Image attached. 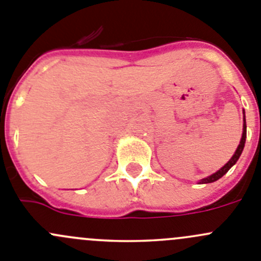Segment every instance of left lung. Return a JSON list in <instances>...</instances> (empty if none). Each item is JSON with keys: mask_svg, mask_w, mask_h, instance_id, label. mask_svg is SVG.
I'll return each mask as SVG.
<instances>
[{"mask_svg": "<svg viewBox=\"0 0 261 261\" xmlns=\"http://www.w3.org/2000/svg\"><path fill=\"white\" fill-rule=\"evenodd\" d=\"M245 143H246V118H245V111H244V127H242V136H241V140H240L239 146H237L236 151H234V154L232 155V158L229 159V161L227 162L223 167H222L221 169H218L216 173H213V174H211V176L205 177V178L200 179V182H199V184H212V182L217 181V179H219L221 177H223L224 174L229 171V168H231L232 166H234V164H236V162L239 161L240 155H241L242 150H244Z\"/></svg>", "mask_w": 261, "mask_h": 261, "instance_id": "8db88e82", "label": "left lung"}]
</instances>
